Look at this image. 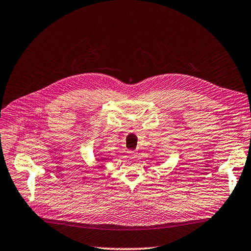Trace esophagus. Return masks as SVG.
<instances>
[{"label": "esophagus", "mask_w": 251, "mask_h": 251, "mask_svg": "<svg viewBox=\"0 0 251 251\" xmlns=\"http://www.w3.org/2000/svg\"><path fill=\"white\" fill-rule=\"evenodd\" d=\"M127 152L129 153L130 155H135V154H137V151H135V150H128Z\"/></svg>", "instance_id": "1"}]
</instances>
